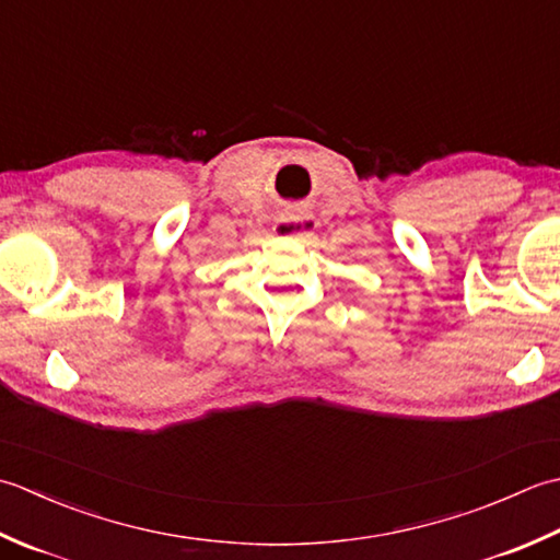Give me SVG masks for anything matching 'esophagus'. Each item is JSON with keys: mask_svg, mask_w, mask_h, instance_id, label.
Wrapping results in <instances>:
<instances>
[{"mask_svg": "<svg viewBox=\"0 0 560 560\" xmlns=\"http://www.w3.org/2000/svg\"><path fill=\"white\" fill-rule=\"evenodd\" d=\"M314 230V222L310 220V217H282V220H278L276 224V232L280 236H304L310 234Z\"/></svg>", "mask_w": 560, "mask_h": 560, "instance_id": "obj_1", "label": "esophagus"}]
</instances>
